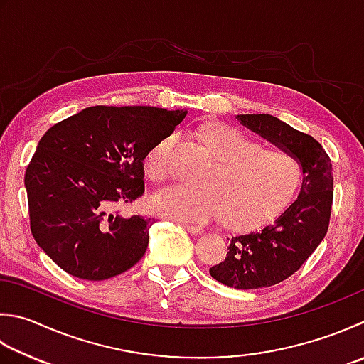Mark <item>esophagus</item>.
<instances>
[{"mask_svg":"<svg viewBox=\"0 0 364 364\" xmlns=\"http://www.w3.org/2000/svg\"><path fill=\"white\" fill-rule=\"evenodd\" d=\"M185 230H187L188 232H191V235H201V232L204 231L201 226H196V225H190V223H181Z\"/></svg>","mask_w":364,"mask_h":364,"instance_id":"1","label":"esophagus"}]
</instances>
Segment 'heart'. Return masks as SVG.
Returning <instances> with one entry per match:
<instances>
[{"label":"heart","mask_w":364,"mask_h":364,"mask_svg":"<svg viewBox=\"0 0 364 364\" xmlns=\"http://www.w3.org/2000/svg\"><path fill=\"white\" fill-rule=\"evenodd\" d=\"M203 139L220 160L205 182L209 188L173 185L156 191L150 198L156 214L195 222L228 215L232 228L249 230L269 220L290 201L301 179V164L293 154L263 149L225 123L205 127ZM174 144L176 134H169L147 154L144 169L152 181L163 182L171 176Z\"/></svg>","instance_id":"obj_1"}]
</instances>
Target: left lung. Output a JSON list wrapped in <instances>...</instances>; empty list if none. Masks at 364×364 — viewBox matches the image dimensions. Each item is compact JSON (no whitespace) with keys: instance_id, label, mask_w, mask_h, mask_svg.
Here are the masks:
<instances>
[{"instance_id":"8db88e82","label":"left lung","mask_w":364,"mask_h":364,"mask_svg":"<svg viewBox=\"0 0 364 364\" xmlns=\"http://www.w3.org/2000/svg\"><path fill=\"white\" fill-rule=\"evenodd\" d=\"M236 119L280 150L296 156L303 183L294 200L262 230L231 237L228 253L209 272L218 282L239 290L282 282L309 258L328 231L333 204V166L325 149L269 114H242Z\"/></svg>"}]
</instances>
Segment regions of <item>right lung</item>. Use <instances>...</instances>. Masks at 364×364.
<instances>
[{
    "mask_svg": "<svg viewBox=\"0 0 364 364\" xmlns=\"http://www.w3.org/2000/svg\"><path fill=\"white\" fill-rule=\"evenodd\" d=\"M187 111L93 106L41 138L26 168L34 241L61 269L106 280L144 257L155 218L122 217L115 208L144 193V159Z\"/></svg>",
    "mask_w": 364,
    "mask_h": 364,
    "instance_id": "add662e5",
    "label": "right lung"
}]
</instances>
